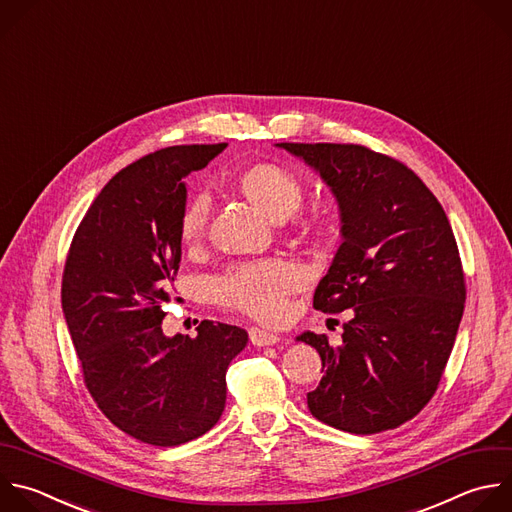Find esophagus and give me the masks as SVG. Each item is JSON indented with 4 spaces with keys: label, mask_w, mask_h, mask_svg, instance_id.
<instances>
[{
    "label": "esophagus",
    "mask_w": 512,
    "mask_h": 512,
    "mask_svg": "<svg viewBox=\"0 0 512 512\" xmlns=\"http://www.w3.org/2000/svg\"><path fill=\"white\" fill-rule=\"evenodd\" d=\"M249 337H251V344L257 346V348H265V346H275L279 342V335L271 333V331H265V329H259V327H251L249 329Z\"/></svg>",
    "instance_id": "34e87169"
}]
</instances>
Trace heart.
Returning a JSON list of instances; mask_svg holds the SVG:
<instances>
[{"label":"heart","instance_id":"b5f03b06","mask_svg":"<svg viewBox=\"0 0 512 512\" xmlns=\"http://www.w3.org/2000/svg\"><path fill=\"white\" fill-rule=\"evenodd\" d=\"M235 189L249 205L271 223L293 217L303 203V183L289 168L277 162H257L245 168L235 179ZM211 199L195 195L181 213L179 233L185 247H199L209 231ZM299 231L315 235V225H299ZM305 285L303 271L287 261H263L233 267L213 285L217 299L229 307H237L261 321H279L289 297Z\"/></svg>","mask_w":512,"mask_h":512}]
</instances>
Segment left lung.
Wrapping results in <instances>:
<instances>
[{
    "label": "left lung",
    "instance_id": "left-lung-1",
    "mask_svg": "<svg viewBox=\"0 0 512 512\" xmlns=\"http://www.w3.org/2000/svg\"><path fill=\"white\" fill-rule=\"evenodd\" d=\"M313 168L339 211L342 245L315 287L323 313L352 309L342 344L303 331L323 378L309 412L344 432L376 434L434 396L464 311V273L448 217L402 162L360 144L279 142Z\"/></svg>",
    "mask_w": 512,
    "mask_h": 512
}]
</instances>
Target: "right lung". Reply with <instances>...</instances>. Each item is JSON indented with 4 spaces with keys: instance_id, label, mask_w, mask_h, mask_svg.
<instances>
[{
    "instance_id": "add662e5",
    "label": "right lung",
    "mask_w": 512,
    "mask_h": 512,
    "mask_svg": "<svg viewBox=\"0 0 512 512\" xmlns=\"http://www.w3.org/2000/svg\"><path fill=\"white\" fill-rule=\"evenodd\" d=\"M227 148L156 150L100 191L84 215L62 281V311L86 388L104 416L152 446H179L211 430L227 400V368L245 329L201 321L197 337L162 333L181 263L185 179Z\"/></svg>"
}]
</instances>
